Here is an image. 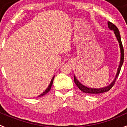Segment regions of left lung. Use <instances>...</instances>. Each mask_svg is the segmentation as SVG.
I'll return each mask as SVG.
<instances>
[{"mask_svg": "<svg viewBox=\"0 0 127 127\" xmlns=\"http://www.w3.org/2000/svg\"><path fill=\"white\" fill-rule=\"evenodd\" d=\"M108 28L110 30L114 31V35H115V37H116L118 43L119 44V47H120V62H119V67L117 68V73L115 74V78L113 80L112 82L108 86H105L104 87H102V88H92V87H89L87 86H84L82 84H81L79 81H78L76 77L75 76V75L74 76V82L76 84V86H77L79 89L81 90V91H82L83 92L86 94H99L100 93H104V92H107L109 91L112 87H113V86L115 84V81H116L117 78L119 76V73H120V69H121V67L122 66L123 63H124V48H123L122 43L121 41V37H120V32H119V29L117 28V27L115 25L113 24L112 23L110 22H108Z\"/></svg>", "mask_w": 127, "mask_h": 127, "instance_id": "1", "label": "left lung"}]
</instances>
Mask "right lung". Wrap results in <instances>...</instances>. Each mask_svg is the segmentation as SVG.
<instances>
[{
  "instance_id": "add662e5",
  "label": "right lung",
  "mask_w": 127,
  "mask_h": 127,
  "mask_svg": "<svg viewBox=\"0 0 127 127\" xmlns=\"http://www.w3.org/2000/svg\"><path fill=\"white\" fill-rule=\"evenodd\" d=\"M54 78H55V76H53V78L51 79V81H50V84L48 85V87L46 89V90H45V91H44L43 92L42 94H41L40 95H39L38 96V97H41V96H43L44 95H45L46 94H47L48 92H49V91H50V89H51V86H52V84H53V79H54Z\"/></svg>"
}]
</instances>
